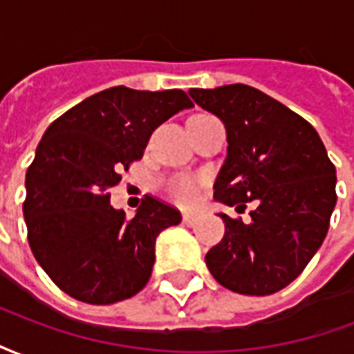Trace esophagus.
<instances>
[{
	"mask_svg": "<svg viewBox=\"0 0 354 354\" xmlns=\"http://www.w3.org/2000/svg\"><path fill=\"white\" fill-rule=\"evenodd\" d=\"M199 222V218L195 214H184V223L185 225H189V227H193L195 223Z\"/></svg>",
	"mask_w": 354,
	"mask_h": 354,
	"instance_id": "34e87169",
	"label": "esophagus"
}]
</instances>
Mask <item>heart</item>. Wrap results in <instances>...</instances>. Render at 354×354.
<instances>
[{
    "label": "heart",
    "mask_w": 354,
    "mask_h": 354,
    "mask_svg": "<svg viewBox=\"0 0 354 354\" xmlns=\"http://www.w3.org/2000/svg\"><path fill=\"white\" fill-rule=\"evenodd\" d=\"M169 192L172 199H176L184 207H189L199 199L201 180L193 176H178L169 184Z\"/></svg>",
    "instance_id": "heart-1"
}]
</instances>
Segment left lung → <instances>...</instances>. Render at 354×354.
<instances>
[{
	"label": "left lung",
	"mask_w": 354,
	"mask_h": 354,
	"mask_svg": "<svg viewBox=\"0 0 354 354\" xmlns=\"http://www.w3.org/2000/svg\"><path fill=\"white\" fill-rule=\"evenodd\" d=\"M195 104L225 127L227 157L216 201L245 210L250 222L220 212L225 235L205 256L227 290L269 296L301 273L326 237L335 207V167L319 132L284 104L248 85L189 88Z\"/></svg>",
	"instance_id": "1"
}]
</instances>
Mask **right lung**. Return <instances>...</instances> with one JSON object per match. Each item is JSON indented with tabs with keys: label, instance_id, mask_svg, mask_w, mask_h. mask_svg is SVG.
Instances as JSON below:
<instances>
[{
	"label": "right lung",
	"instance_id": "obj_1",
	"mask_svg": "<svg viewBox=\"0 0 354 354\" xmlns=\"http://www.w3.org/2000/svg\"><path fill=\"white\" fill-rule=\"evenodd\" d=\"M187 108L193 102L180 88L121 85L88 96L45 131L26 172L22 212L35 260L68 296L108 305L146 286L155 241L182 216L146 197L127 218L109 205L108 189L144 155L151 132Z\"/></svg>",
	"mask_w": 354,
	"mask_h": 354
}]
</instances>
